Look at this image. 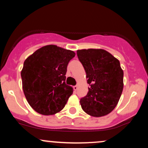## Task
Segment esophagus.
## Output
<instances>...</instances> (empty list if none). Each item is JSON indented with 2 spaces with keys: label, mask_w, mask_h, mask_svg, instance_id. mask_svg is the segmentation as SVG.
Segmentation results:
<instances>
[{
  "label": "esophagus",
  "mask_w": 148,
  "mask_h": 148,
  "mask_svg": "<svg viewBox=\"0 0 148 148\" xmlns=\"http://www.w3.org/2000/svg\"><path fill=\"white\" fill-rule=\"evenodd\" d=\"M73 88H74V90H77V89H78V86H74V87H73Z\"/></svg>",
  "instance_id": "1"
}]
</instances>
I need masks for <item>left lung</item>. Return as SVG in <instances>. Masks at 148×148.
<instances>
[{"mask_svg": "<svg viewBox=\"0 0 148 148\" xmlns=\"http://www.w3.org/2000/svg\"><path fill=\"white\" fill-rule=\"evenodd\" d=\"M76 53L90 84L88 94L80 100L82 109L93 117L108 115L123 92L124 73L120 61L101 49H81Z\"/></svg>", "mask_w": 148, "mask_h": 148, "instance_id": "1", "label": "left lung"}]
</instances>
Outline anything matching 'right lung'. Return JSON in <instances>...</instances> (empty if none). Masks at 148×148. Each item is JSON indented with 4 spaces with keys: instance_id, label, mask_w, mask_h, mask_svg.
Instances as JSON below:
<instances>
[{
    "instance_id": "obj_1",
    "label": "right lung",
    "mask_w": 148,
    "mask_h": 148,
    "mask_svg": "<svg viewBox=\"0 0 148 148\" xmlns=\"http://www.w3.org/2000/svg\"><path fill=\"white\" fill-rule=\"evenodd\" d=\"M75 53L47 45L35 51L23 62L21 72L22 88L27 101L37 113L51 115L60 112L72 95L66 85V72Z\"/></svg>"
}]
</instances>
